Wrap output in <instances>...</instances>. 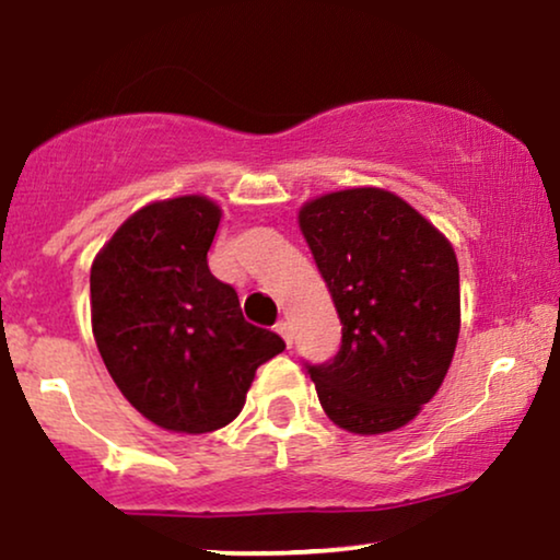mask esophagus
Instances as JSON below:
<instances>
[{"label":"esophagus","mask_w":560,"mask_h":560,"mask_svg":"<svg viewBox=\"0 0 560 560\" xmlns=\"http://www.w3.org/2000/svg\"><path fill=\"white\" fill-rule=\"evenodd\" d=\"M276 332H279L281 338H284L287 346L292 348V342H294V335H292V325H289L287 319H281V323H276Z\"/></svg>","instance_id":"1"}]
</instances>
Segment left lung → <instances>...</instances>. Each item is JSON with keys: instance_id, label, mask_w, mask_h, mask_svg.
<instances>
[{"instance_id": "1", "label": "left lung", "mask_w": 560, "mask_h": 560, "mask_svg": "<svg viewBox=\"0 0 560 560\" xmlns=\"http://www.w3.org/2000/svg\"><path fill=\"white\" fill-rule=\"evenodd\" d=\"M300 230L342 323L338 355L310 366L319 405L355 435L405 428L456 353V250L412 205L376 186L310 199Z\"/></svg>"}]
</instances>
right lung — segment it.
<instances>
[{
	"mask_svg": "<svg viewBox=\"0 0 560 560\" xmlns=\"http://www.w3.org/2000/svg\"><path fill=\"white\" fill-rule=\"evenodd\" d=\"M222 210L202 194L132 212L96 253L92 332L122 397L145 420L202 435L241 415L256 369L284 340L243 317L207 250Z\"/></svg>",
	"mask_w": 560,
	"mask_h": 560,
	"instance_id": "obj_1",
	"label": "right lung"
}]
</instances>
